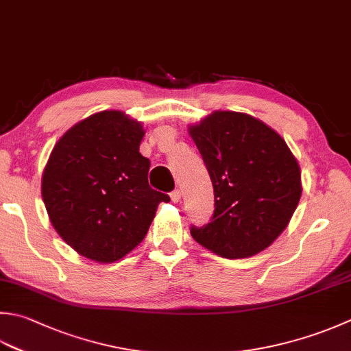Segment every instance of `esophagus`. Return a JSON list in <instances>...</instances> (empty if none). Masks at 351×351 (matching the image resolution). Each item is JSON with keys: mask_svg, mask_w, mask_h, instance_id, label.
<instances>
[{"mask_svg": "<svg viewBox=\"0 0 351 351\" xmlns=\"http://www.w3.org/2000/svg\"><path fill=\"white\" fill-rule=\"evenodd\" d=\"M170 199H171V202H180L181 201V191L180 190H173V191H171V193H170Z\"/></svg>", "mask_w": 351, "mask_h": 351, "instance_id": "obj_1", "label": "esophagus"}]
</instances>
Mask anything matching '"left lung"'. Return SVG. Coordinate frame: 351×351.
Returning <instances> with one entry per match:
<instances>
[{
    "label": "left lung",
    "instance_id": "left-lung-1",
    "mask_svg": "<svg viewBox=\"0 0 351 351\" xmlns=\"http://www.w3.org/2000/svg\"><path fill=\"white\" fill-rule=\"evenodd\" d=\"M215 189V213L191 225L199 245L225 258L266 250L301 197V171L286 141L248 114L216 111L189 128Z\"/></svg>",
    "mask_w": 351,
    "mask_h": 351
}]
</instances>
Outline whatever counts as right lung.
Here are the masks:
<instances>
[{"label": "right lung", "instance_id": "right-lung-1", "mask_svg": "<svg viewBox=\"0 0 351 351\" xmlns=\"http://www.w3.org/2000/svg\"><path fill=\"white\" fill-rule=\"evenodd\" d=\"M141 123L121 111L79 121L56 143L43 175V199L58 234L99 263L120 260L141 243L167 195L149 185L140 154Z\"/></svg>", "mask_w": 351, "mask_h": 351}]
</instances>
